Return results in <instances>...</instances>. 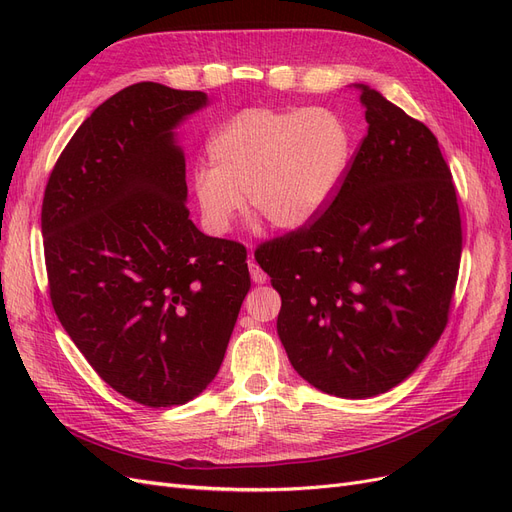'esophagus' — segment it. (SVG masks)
<instances>
[{"mask_svg":"<svg viewBox=\"0 0 512 512\" xmlns=\"http://www.w3.org/2000/svg\"><path fill=\"white\" fill-rule=\"evenodd\" d=\"M247 267H250V275H252V282H254V284H265V282L269 280L267 273L258 267V262L254 260V256H252L250 260H247Z\"/></svg>","mask_w":512,"mask_h":512,"instance_id":"esophagus-1","label":"esophagus"}]
</instances>
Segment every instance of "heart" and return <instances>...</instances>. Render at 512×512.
Wrapping results in <instances>:
<instances>
[{
  "mask_svg": "<svg viewBox=\"0 0 512 512\" xmlns=\"http://www.w3.org/2000/svg\"><path fill=\"white\" fill-rule=\"evenodd\" d=\"M209 164L192 192L213 235L228 232L243 207L273 228L299 230L329 207L350 158L346 123L331 108H245L215 130Z\"/></svg>",
  "mask_w": 512,
  "mask_h": 512,
  "instance_id": "b5f03b06",
  "label": "heart"
}]
</instances>
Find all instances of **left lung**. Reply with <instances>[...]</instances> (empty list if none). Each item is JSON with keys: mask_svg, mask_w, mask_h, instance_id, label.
Returning <instances> with one entry per match:
<instances>
[{"mask_svg": "<svg viewBox=\"0 0 512 512\" xmlns=\"http://www.w3.org/2000/svg\"><path fill=\"white\" fill-rule=\"evenodd\" d=\"M367 134L322 215L262 243L280 292L277 335L322 393L391 391L440 339L457 284L461 218L438 138L380 91L354 85Z\"/></svg>", "mask_w": 512, "mask_h": 512, "instance_id": "left-lung-1", "label": "left lung"}]
</instances>
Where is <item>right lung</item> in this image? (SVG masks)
Wrapping results in <instances>:
<instances>
[{
	"label": "right lung",
	"mask_w": 512,
	"mask_h": 512,
	"mask_svg": "<svg viewBox=\"0 0 512 512\" xmlns=\"http://www.w3.org/2000/svg\"><path fill=\"white\" fill-rule=\"evenodd\" d=\"M203 91L136 83L74 132L42 200L55 314L98 376L151 408L220 371L250 290L245 247L200 232L185 207L179 123Z\"/></svg>",
	"instance_id": "add662e5"
}]
</instances>
